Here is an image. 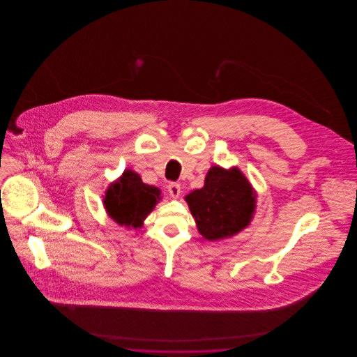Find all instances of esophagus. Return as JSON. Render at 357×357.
<instances>
[{"instance_id": "esophagus-1", "label": "esophagus", "mask_w": 357, "mask_h": 357, "mask_svg": "<svg viewBox=\"0 0 357 357\" xmlns=\"http://www.w3.org/2000/svg\"><path fill=\"white\" fill-rule=\"evenodd\" d=\"M169 192L172 198H179L181 195V185L179 183H170L169 185Z\"/></svg>"}]
</instances>
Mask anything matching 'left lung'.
<instances>
[{"label": "left lung", "instance_id": "obj_1", "mask_svg": "<svg viewBox=\"0 0 357 357\" xmlns=\"http://www.w3.org/2000/svg\"><path fill=\"white\" fill-rule=\"evenodd\" d=\"M199 234L206 241L234 237L255 217L257 192L238 167H210L202 188L185 197Z\"/></svg>", "mask_w": 357, "mask_h": 357}]
</instances>
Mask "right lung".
<instances>
[{
	"label": "right lung",
	"mask_w": 357,
	"mask_h": 357,
	"mask_svg": "<svg viewBox=\"0 0 357 357\" xmlns=\"http://www.w3.org/2000/svg\"><path fill=\"white\" fill-rule=\"evenodd\" d=\"M162 201V191L147 185L135 171H123L104 192L102 204L109 218L127 229H140L143 222Z\"/></svg>",
	"instance_id": "add662e5"
}]
</instances>
